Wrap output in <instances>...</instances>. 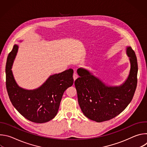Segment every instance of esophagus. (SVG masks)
<instances>
[{
	"label": "esophagus",
	"instance_id": "obj_1",
	"mask_svg": "<svg viewBox=\"0 0 147 147\" xmlns=\"http://www.w3.org/2000/svg\"><path fill=\"white\" fill-rule=\"evenodd\" d=\"M73 77V80H74V81H75V80L78 78V76H77V73H76V72H74V73Z\"/></svg>",
	"mask_w": 147,
	"mask_h": 147
}]
</instances>
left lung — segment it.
I'll use <instances>...</instances> for the list:
<instances>
[{
	"mask_svg": "<svg viewBox=\"0 0 147 147\" xmlns=\"http://www.w3.org/2000/svg\"><path fill=\"white\" fill-rule=\"evenodd\" d=\"M130 69L127 78L119 86H111L90 70L79 68L75 81L80 107L87 117L96 122L109 120L122 112L131 101L137 83L138 65L135 52L126 47Z\"/></svg>",
	"mask_w": 147,
	"mask_h": 147,
	"instance_id": "obj_1",
	"label": "left lung"
}]
</instances>
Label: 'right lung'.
<instances>
[{
	"label": "right lung",
	"instance_id": "1",
	"mask_svg": "<svg viewBox=\"0 0 147 147\" xmlns=\"http://www.w3.org/2000/svg\"><path fill=\"white\" fill-rule=\"evenodd\" d=\"M18 50V45L15 44L6 63V88L10 100L16 110L28 120L36 123L48 122L56 116L64 92L73 84V70L70 69L51 75L35 89L23 88L17 84L11 70Z\"/></svg>",
	"mask_w": 147,
	"mask_h": 147
}]
</instances>
